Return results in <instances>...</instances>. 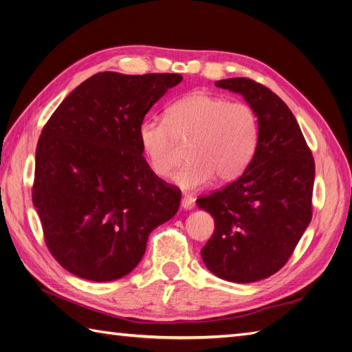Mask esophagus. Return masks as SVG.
<instances>
[{"mask_svg":"<svg viewBox=\"0 0 352 352\" xmlns=\"http://www.w3.org/2000/svg\"><path fill=\"white\" fill-rule=\"evenodd\" d=\"M194 202H195V198L192 197V195H188V194H185L184 197H182V207L185 208V210H190L194 207Z\"/></svg>","mask_w":352,"mask_h":352,"instance_id":"obj_1","label":"esophagus"}]
</instances>
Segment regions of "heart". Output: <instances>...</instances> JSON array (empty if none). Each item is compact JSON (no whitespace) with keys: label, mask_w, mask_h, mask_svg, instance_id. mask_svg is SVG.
<instances>
[{"label":"heart","mask_w":352,"mask_h":352,"mask_svg":"<svg viewBox=\"0 0 352 352\" xmlns=\"http://www.w3.org/2000/svg\"><path fill=\"white\" fill-rule=\"evenodd\" d=\"M138 135L151 170L162 179L172 176L179 163L177 142H188L189 162L175 184L197 189L214 177L232 182L247 170L257 151L260 123L247 102L194 91L170 104L164 119H145Z\"/></svg>","instance_id":"obj_1"}]
</instances>
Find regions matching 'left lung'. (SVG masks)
<instances>
[{
    "mask_svg": "<svg viewBox=\"0 0 352 352\" xmlns=\"http://www.w3.org/2000/svg\"><path fill=\"white\" fill-rule=\"evenodd\" d=\"M216 87L251 105L260 138L241 177L197 199L216 226L201 257L219 278L251 283L279 272L310 225L314 158L295 116L269 88L248 78L217 80Z\"/></svg>",
    "mask_w": 352,
    "mask_h": 352,
    "instance_id": "obj_1",
    "label": "left lung"
}]
</instances>
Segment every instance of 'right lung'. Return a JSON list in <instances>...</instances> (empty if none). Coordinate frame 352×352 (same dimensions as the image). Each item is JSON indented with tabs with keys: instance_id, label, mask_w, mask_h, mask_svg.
I'll list each match as a JSON object with an SVG mask.
<instances>
[{
	"instance_id": "1",
	"label": "right lung",
	"mask_w": 352,
	"mask_h": 352,
	"mask_svg": "<svg viewBox=\"0 0 352 352\" xmlns=\"http://www.w3.org/2000/svg\"><path fill=\"white\" fill-rule=\"evenodd\" d=\"M180 80L177 73H97L42 129L32 201L52 257L78 278L131 273L150 233L177 212L180 190L148 166L138 129Z\"/></svg>"
}]
</instances>
